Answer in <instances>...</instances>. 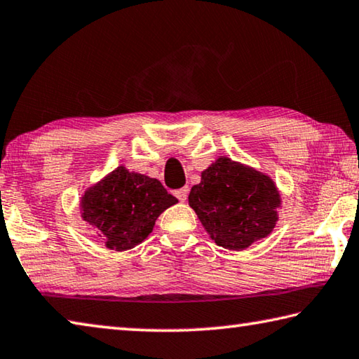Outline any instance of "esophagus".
Returning <instances> with one entry per match:
<instances>
[{"label":"esophagus","instance_id":"obj_1","mask_svg":"<svg viewBox=\"0 0 359 359\" xmlns=\"http://www.w3.org/2000/svg\"><path fill=\"white\" fill-rule=\"evenodd\" d=\"M187 194H189V187H181V189H178V191L175 192V196L178 197L180 202H186Z\"/></svg>","mask_w":359,"mask_h":359}]
</instances>
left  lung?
I'll list each match as a JSON object with an SVG mask.
<instances>
[{"mask_svg":"<svg viewBox=\"0 0 359 359\" xmlns=\"http://www.w3.org/2000/svg\"><path fill=\"white\" fill-rule=\"evenodd\" d=\"M280 196L269 176L229 157L202 173L189 194V206L217 246L243 250L271 233Z\"/></svg>","mask_w":359,"mask_h":359,"instance_id":"left-lung-1","label":"left lung"}]
</instances>
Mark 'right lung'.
Returning <instances> with one entry per match:
<instances>
[{"label": "right lung", "instance_id": "right-lung-1", "mask_svg": "<svg viewBox=\"0 0 359 359\" xmlns=\"http://www.w3.org/2000/svg\"><path fill=\"white\" fill-rule=\"evenodd\" d=\"M178 200L161 181L118 167L81 197V216L111 250H128L147 238L162 211Z\"/></svg>", "mask_w": 359, "mask_h": 359}]
</instances>
